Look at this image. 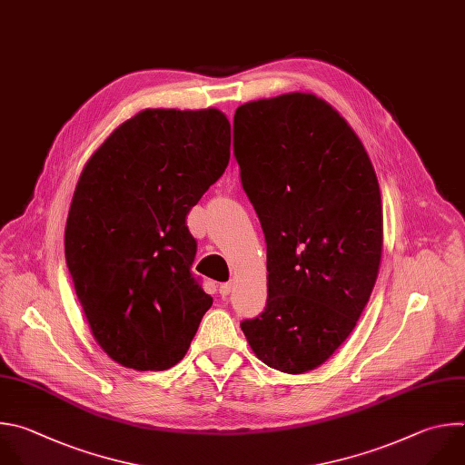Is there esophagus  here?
I'll return each instance as SVG.
<instances>
[{
  "label": "esophagus",
  "instance_id": "1",
  "mask_svg": "<svg viewBox=\"0 0 465 465\" xmlns=\"http://www.w3.org/2000/svg\"><path fill=\"white\" fill-rule=\"evenodd\" d=\"M232 288H234V282H232V281H231V282H225V284H222V286H220V293H222V297L225 299L227 295H231Z\"/></svg>",
  "mask_w": 465,
  "mask_h": 465
}]
</instances>
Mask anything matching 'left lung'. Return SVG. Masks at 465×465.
Masks as SVG:
<instances>
[{
	"label": "left lung",
	"mask_w": 465,
	"mask_h": 465,
	"mask_svg": "<svg viewBox=\"0 0 465 465\" xmlns=\"http://www.w3.org/2000/svg\"><path fill=\"white\" fill-rule=\"evenodd\" d=\"M234 153L267 243V302L240 326L262 362L304 374L346 341L372 295L378 175L357 134L313 93L242 104Z\"/></svg>",
	"instance_id": "1"
}]
</instances>
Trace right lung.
<instances>
[{"label":"right lung","instance_id":"right-lung-1","mask_svg":"<svg viewBox=\"0 0 465 465\" xmlns=\"http://www.w3.org/2000/svg\"><path fill=\"white\" fill-rule=\"evenodd\" d=\"M231 159L223 112L146 108L87 159L65 223V262L99 346L134 370H168L213 306L191 274L184 218Z\"/></svg>","mask_w":465,"mask_h":465}]
</instances>
